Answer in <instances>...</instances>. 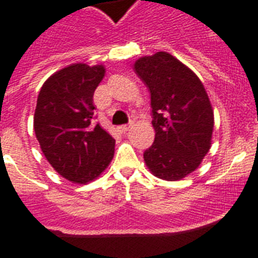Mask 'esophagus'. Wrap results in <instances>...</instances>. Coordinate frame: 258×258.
Instances as JSON below:
<instances>
[{"instance_id":"esophagus-1","label":"esophagus","mask_w":258,"mask_h":258,"mask_svg":"<svg viewBox=\"0 0 258 258\" xmlns=\"http://www.w3.org/2000/svg\"><path fill=\"white\" fill-rule=\"evenodd\" d=\"M132 125L131 124H127V125H121V126H118V131L121 132V133H126L129 129H131Z\"/></svg>"}]
</instances>
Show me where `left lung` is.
Here are the masks:
<instances>
[{
	"label": "left lung",
	"instance_id": "left-lung-1",
	"mask_svg": "<svg viewBox=\"0 0 258 258\" xmlns=\"http://www.w3.org/2000/svg\"><path fill=\"white\" fill-rule=\"evenodd\" d=\"M134 71L151 94L155 141L143 154L146 165L157 178L179 181L198 169L211 149L214 117L206 88L165 51L140 58Z\"/></svg>",
	"mask_w": 258,
	"mask_h": 258
}]
</instances>
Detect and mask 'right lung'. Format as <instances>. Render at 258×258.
I'll return each mask as SVG.
<instances>
[{
  "instance_id": "right-lung-1",
  "label": "right lung",
  "mask_w": 258,
  "mask_h": 258,
  "mask_svg": "<svg viewBox=\"0 0 258 258\" xmlns=\"http://www.w3.org/2000/svg\"><path fill=\"white\" fill-rule=\"evenodd\" d=\"M106 68L75 63L52 74L41 88L33 129L54 170L75 183L94 181L115 154V140L94 122L93 95Z\"/></svg>"
}]
</instances>
